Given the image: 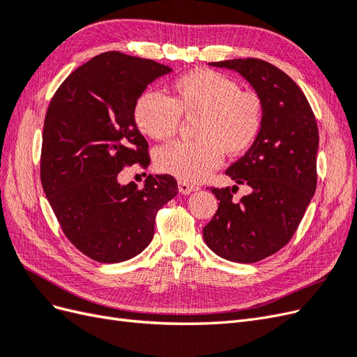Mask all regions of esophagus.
<instances>
[{
	"mask_svg": "<svg viewBox=\"0 0 357 357\" xmlns=\"http://www.w3.org/2000/svg\"><path fill=\"white\" fill-rule=\"evenodd\" d=\"M198 189H199L198 186L190 185V183L178 181V190H180V193H183V195H189L190 192H195V190H198Z\"/></svg>",
	"mask_w": 357,
	"mask_h": 357,
	"instance_id": "esophagus-1",
	"label": "esophagus"
}]
</instances>
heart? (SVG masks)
Returning <instances> with one entry per match:
<instances>
[{"label": "heart", "instance_id": "b5f03b06", "mask_svg": "<svg viewBox=\"0 0 357 357\" xmlns=\"http://www.w3.org/2000/svg\"><path fill=\"white\" fill-rule=\"evenodd\" d=\"M181 116L198 117L193 143H172L156 152L159 171L180 181L198 183L218 169L223 153L240 156L256 143L264 125V104L253 91L213 70H193L172 83L171 98L143 92L134 121L144 135L167 142L178 131Z\"/></svg>", "mask_w": 357, "mask_h": 357}]
</instances>
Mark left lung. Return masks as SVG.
Segmentation results:
<instances>
[{"instance_id":"8db88e82","label":"left lung","mask_w":357,"mask_h":357,"mask_svg":"<svg viewBox=\"0 0 357 357\" xmlns=\"http://www.w3.org/2000/svg\"><path fill=\"white\" fill-rule=\"evenodd\" d=\"M240 73L264 104L256 143L226 169L252 189L238 202L234 188H211L219 208L204 226V241L223 259L253 264L284 247L304 218L317 186L319 129L304 92L286 73L262 59L210 62Z\"/></svg>"}]
</instances>
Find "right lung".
I'll return each instance as SVG.
<instances>
[{
  "label": "right lung",
  "instance_id": "add662e5",
  "mask_svg": "<svg viewBox=\"0 0 357 357\" xmlns=\"http://www.w3.org/2000/svg\"><path fill=\"white\" fill-rule=\"evenodd\" d=\"M169 71L152 59L105 52L74 70L49 104L43 190L67 238L96 262L117 264L142 253L153 238L158 210L178 192L169 174L149 176L142 189L117 181L125 167L150 164L134 104Z\"/></svg>",
  "mask_w": 357,
  "mask_h": 357
}]
</instances>
